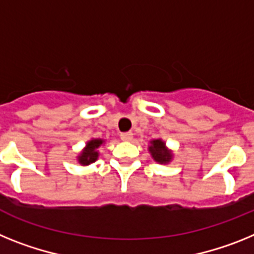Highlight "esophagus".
<instances>
[{
    "mask_svg": "<svg viewBox=\"0 0 254 254\" xmlns=\"http://www.w3.org/2000/svg\"><path fill=\"white\" fill-rule=\"evenodd\" d=\"M120 138L123 140H125V142H130V140L133 139V133H130V131H127V133H121Z\"/></svg>",
    "mask_w": 254,
    "mask_h": 254,
    "instance_id": "1",
    "label": "esophagus"
}]
</instances>
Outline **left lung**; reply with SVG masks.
<instances>
[{
	"mask_svg": "<svg viewBox=\"0 0 254 254\" xmlns=\"http://www.w3.org/2000/svg\"><path fill=\"white\" fill-rule=\"evenodd\" d=\"M148 149L152 154V158L158 164H169L171 158H173V153L166 148V144H165L164 140H152Z\"/></svg>",
	"mask_w": 254,
	"mask_h": 254,
	"instance_id": "8db88e82",
	"label": "left lung"
}]
</instances>
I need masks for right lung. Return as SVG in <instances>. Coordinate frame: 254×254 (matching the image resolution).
<instances>
[{
	"label": "right lung",
	"instance_id": "1",
	"mask_svg": "<svg viewBox=\"0 0 254 254\" xmlns=\"http://www.w3.org/2000/svg\"><path fill=\"white\" fill-rule=\"evenodd\" d=\"M103 139H92L87 143L85 148L81 151V153L78 156V162L83 166L93 164L98 158V148L100 145L103 144Z\"/></svg>",
	"mask_w": 254,
	"mask_h": 254
}]
</instances>
